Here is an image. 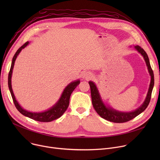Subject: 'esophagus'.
Segmentation results:
<instances>
[{"instance_id": "1", "label": "esophagus", "mask_w": 160, "mask_h": 160, "mask_svg": "<svg viewBox=\"0 0 160 160\" xmlns=\"http://www.w3.org/2000/svg\"><path fill=\"white\" fill-rule=\"evenodd\" d=\"M83 77L86 78V79H89L92 77V74L90 72H85L84 74H83Z\"/></svg>"}]
</instances>
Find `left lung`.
Listing matches in <instances>:
<instances>
[{"instance_id":"left-lung-1","label":"left lung","mask_w":160,"mask_h":160,"mask_svg":"<svg viewBox=\"0 0 160 160\" xmlns=\"http://www.w3.org/2000/svg\"><path fill=\"white\" fill-rule=\"evenodd\" d=\"M135 48L138 51L139 53H141L142 56H143L146 62L147 65L148 67V69L150 74V77H151V81H150V87L148 89L147 98L145 100L144 103L142 104V106H141L138 109H137L136 110L130 113H124V112H117L113 110L112 108H108V107L104 106V103L101 100V98L100 97L99 93L96 86L95 85V83L93 82H89L90 89H91L92 104H93L94 109L100 117H102L103 119L110 122H116V123H122V122H128L133 119L138 115L141 113L142 112L145 111V110L147 108L150 101L151 95H152V89L154 84V72L152 68H151L148 55L144 50V49L141 48L139 45L135 46Z\"/></svg>"}]
</instances>
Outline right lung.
Masks as SVG:
<instances>
[{
	"label": "right lung",
	"instance_id": "obj_1",
	"mask_svg": "<svg viewBox=\"0 0 160 160\" xmlns=\"http://www.w3.org/2000/svg\"><path fill=\"white\" fill-rule=\"evenodd\" d=\"M28 44V42H26L24 45H22L15 52L14 56L13 57L12 59V65H11V68L9 72V74H8V87H9V89L10 91V93L13 99V101L14 102V104L16 107V108L18 109V110L23 115L29 117V118L33 119L39 122H50L52 121L55 119H58L59 117H60L64 112L66 111V110L68 108L69 105V100H70V97L71 93H72V91L74 89L77 88V86L80 83V80L75 81L74 82H71L69 85L67 86L65 89H64L61 98L59 100V101L57 102L56 105H54L52 108H50V110L44 112H41V113H32L28 111L24 110V109H22L20 105L18 104V101H17L14 94L13 93L12 88V84H11V78H12V70L14 66L15 61L17 58V56H18L19 52L21 51V50L24 48L25 47H26Z\"/></svg>",
	"mask_w": 160,
	"mask_h": 160
}]
</instances>
